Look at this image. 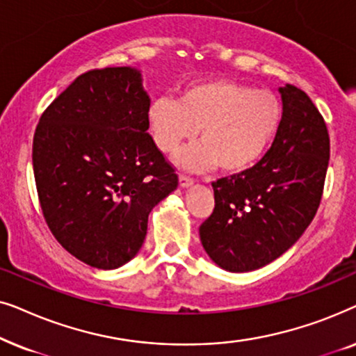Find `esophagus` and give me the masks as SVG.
I'll return each instance as SVG.
<instances>
[{
    "label": "esophagus",
    "mask_w": 356,
    "mask_h": 356,
    "mask_svg": "<svg viewBox=\"0 0 356 356\" xmlns=\"http://www.w3.org/2000/svg\"><path fill=\"white\" fill-rule=\"evenodd\" d=\"M193 183H194L193 178L186 177V175H179V186H181V188L193 186Z\"/></svg>",
    "instance_id": "obj_1"
}]
</instances>
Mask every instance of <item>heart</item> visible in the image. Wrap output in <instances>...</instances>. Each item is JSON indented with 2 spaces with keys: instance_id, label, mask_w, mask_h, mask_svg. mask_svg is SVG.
<instances>
[{
  "instance_id": "heart-1",
  "label": "heart",
  "mask_w": 356,
  "mask_h": 356,
  "mask_svg": "<svg viewBox=\"0 0 356 356\" xmlns=\"http://www.w3.org/2000/svg\"><path fill=\"white\" fill-rule=\"evenodd\" d=\"M284 106L274 92L232 79L193 82L179 100L159 97L149 106L147 124L157 147L172 154L196 138L178 155L179 167L206 172L243 173L254 167L279 133Z\"/></svg>"
}]
</instances>
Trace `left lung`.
Masks as SVG:
<instances>
[{
  "label": "left lung",
  "instance_id": "8db88e82",
  "mask_svg": "<svg viewBox=\"0 0 356 356\" xmlns=\"http://www.w3.org/2000/svg\"><path fill=\"white\" fill-rule=\"evenodd\" d=\"M284 118L270 149L246 172L212 183L216 207L199 227L209 257L228 272L275 261L298 241L323 197L329 133L298 87L279 89Z\"/></svg>",
  "mask_w": 356,
  "mask_h": 356
}]
</instances>
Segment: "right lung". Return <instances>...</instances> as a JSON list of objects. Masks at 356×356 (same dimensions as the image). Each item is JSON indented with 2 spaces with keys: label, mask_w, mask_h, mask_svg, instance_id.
<instances>
[{
  "label": "right lung",
  "mask_w": 356,
  "mask_h": 356,
  "mask_svg": "<svg viewBox=\"0 0 356 356\" xmlns=\"http://www.w3.org/2000/svg\"><path fill=\"white\" fill-rule=\"evenodd\" d=\"M150 99L136 67L81 74L43 111L32 163L58 243L97 269L138 254L147 218L178 177L147 133Z\"/></svg>",
  "instance_id": "add662e5"
}]
</instances>
